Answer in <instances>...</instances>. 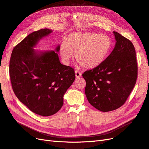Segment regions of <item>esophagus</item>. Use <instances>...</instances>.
I'll return each mask as SVG.
<instances>
[{
	"instance_id": "34e87169",
	"label": "esophagus",
	"mask_w": 149,
	"mask_h": 149,
	"mask_svg": "<svg viewBox=\"0 0 149 149\" xmlns=\"http://www.w3.org/2000/svg\"><path fill=\"white\" fill-rule=\"evenodd\" d=\"M75 78L76 79L79 78L80 76H81V75H82L81 72H80L79 71H77V70H75Z\"/></svg>"
}]
</instances>
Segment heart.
I'll return each mask as SVG.
<instances>
[{
    "mask_svg": "<svg viewBox=\"0 0 149 149\" xmlns=\"http://www.w3.org/2000/svg\"><path fill=\"white\" fill-rule=\"evenodd\" d=\"M112 42L104 34L75 32L69 33L59 47L63 61L69 62L74 52L76 61L85 69H92L99 66L107 57Z\"/></svg>",
    "mask_w": 149,
    "mask_h": 149,
    "instance_id": "heart-1",
    "label": "heart"
}]
</instances>
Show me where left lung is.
<instances>
[{
	"label": "left lung",
	"mask_w": 149,
	"mask_h": 149,
	"mask_svg": "<svg viewBox=\"0 0 149 149\" xmlns=\"http://www.w3.org/2000/svg\"><path fill=\"white\" fill-rule=\"evenodd\" d=\"M116 45L104 62L82 74L85 93L93 107L102 112L114 110L124 104L137 77V63L132 43L113 32Z\"/></svg>",
	"instance_id": "8db88e82"
}]
</instances>
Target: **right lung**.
<instances>
[{
    "instance_id": "obj_1",
    "label": "right lung",
    "mask_w": 149,
    "mask_h": 149,
    "mask_svg": "<svg viewBox=\"0 0 149 149\" xmlns=\"http://www.w3.org/2000/svg\"><path fill=\"white\" fill-rule=\"evenodd\" d=\"M53 32L40 29L30 33L12 50L9 73L12 88L18 99L33 113L47 117L63 104V95L75 80L74 70L62 64L54 50L34 47Z\"/></svg>"
}]
</instances>
